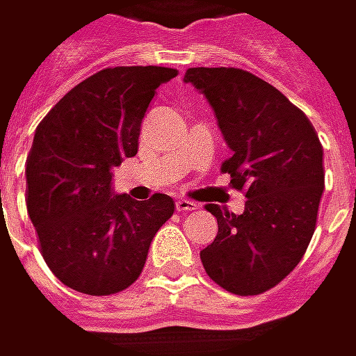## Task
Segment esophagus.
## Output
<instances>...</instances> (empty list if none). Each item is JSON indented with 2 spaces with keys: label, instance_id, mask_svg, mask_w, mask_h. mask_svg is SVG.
<instances>
[{
  "label": "esophagus",
  "instance_id": "obj_1",
  "mask_svg": "<svg viewBox=\"0 0 356 356\" xmlns=\"http://www.w3.org/2000/svg\"><path fill=\"white\" fill-rule=\"evenodd\" d=\"M176 210L178 212H192V210H196V204L192 200H186V198H178L176 200Z\"/></svg>",
  "mask_w": 356,
  "mask_h": 356
}]
</instances>
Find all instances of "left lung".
<instances>
[{
    "label": "left lung",
    "instance_id": "1",
    "mask_svg": "<svg viewBox=\"0 0 356 356\" xmlns=\"http://www.w3.org/2000/svg\"><path fill=\"white\" fill-rule=\"evenodd\" d=\"M184 81L208 99L232 152L222 172L248 198L242 214L206 206L218 234L200 260L228 293H264L293 273L314 234L325 190L321 140L309 118L250 72L190 67Z\"/></svg>",
    "mask_w": 356,
    "mask_h": 356
}]
</instances>
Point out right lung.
Listing matches in <instances>:
<instances>
[{
	"mask_svg": "<svg viewBox=\"0 0 356 356\" xmlns=\"http://www.w3.org/2000/svg\"><path fill=\"white\" fill-rule=\"evenodd\" d=\"M178 72L108 67L78 83L38 126L27 156V212L42 254L65 286L92 296L128 289L174 200L114 194L112 170L138 154L156 90Z\"/></svg>",
	"mask_w": 356,
	"mask_h": 356,
	"instance_id": "right-lung-1",
	"label": "right lung"
}]
</instances>
